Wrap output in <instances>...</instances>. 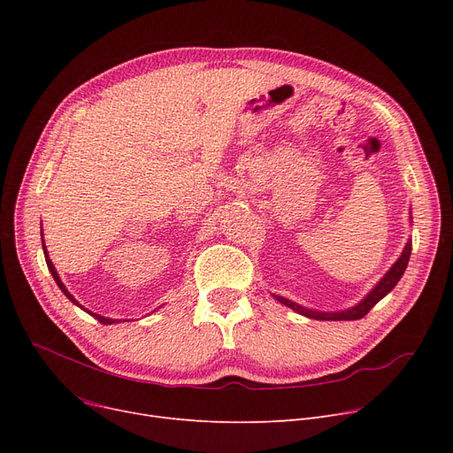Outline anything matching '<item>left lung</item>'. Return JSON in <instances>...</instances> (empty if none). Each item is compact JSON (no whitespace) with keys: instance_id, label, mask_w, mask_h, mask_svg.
<instances>
[{"instance_id":"8db88e82","label":"left lung","mask_w":453,"mask_h":453,"mask_svg":"<svg viewBox=\"0 0 453 453\" xmlns=\"http://www.w3.org/2000/svg\"><path fill=\"white\" fill-rule=\"evenodd\" d=\"M410 219H411V214H410ZM410 255H411V239L406 242V246H403L402 255L396 258V263L388 270V273L382 279H380L374 284V288L360 303H356L350 308H345V311H338V312L312 311V308L301 306V304H297V303H294V301H290L287 297H280V296H275V294H272V296L280 304H287L288 308H292V311H296L297 314H301L304 318H311V319H319V321H354V319H362L380 299H384L396 287V282L400 280V277L403 275V272H406V268H408Z\"/></svg>"}]
</instances>
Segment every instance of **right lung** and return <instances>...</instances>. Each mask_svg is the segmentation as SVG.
Wrapping results in <instances>:
<instances>
[{
	"label": "right lung",
	"instance_id": "add662e5",
	"mask_svg": "<svg viewBox=\"0 0 453 453\" xmlns=\"http://www.w3.org/2000/svg\"><path fill=\"white\" fill-rule=\"evenodd\" d=\"M42 233V236H43V229L40 231ZM42 248H43V255H45V263H47V268H50V272H51V275H53V279H55V282L58 284V288L64 292V296L71 301V303H73V304H77L79 308H82V311L84 312H88L89 316H93L95 319H97V321H101L103 325H113V323H121V319H111V318H104V316H101V314H95V312H91V311H88V308H84L73 296H71L69 292H67V288L64 287V282L60 280V277H58V272L55 270V266H53V263H51V258H50V255H47V248H45V242H43V239H42ZM127 321V319H125Z\"/></svg>",
	"mask_w": 453,
	"mask_h": 453
}]
</instances>
